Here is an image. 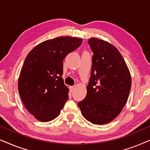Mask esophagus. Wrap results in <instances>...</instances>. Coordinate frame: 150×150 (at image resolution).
I'll use <instances>...</instances> for the list:
<instances>
[{
    "instance_id": "1",
    "label": "esophagus",
    "mask_w": 150,
    "mask_h": 150,
    "mask_svg": "<svg viewBox=\"0 0 150 150\" xmlns=\"http://www.w3.org/2000/svg\"><path fill=\"white\" fill-rule=\"evenodd\" d=\"M69 91L72 92L74 91V86H70V87H69Z\"/></svg>"
}]
</instances>
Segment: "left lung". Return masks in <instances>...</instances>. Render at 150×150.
Here are the masks:
<instances>
[{"label": "left lung", "instance_id": "1", "mask_svg": "<svg viewBox=\"0 0 150 150\" xmlns=\"http://www.w3.org/2000/svg\"><path fill=\"white\" fill-rule=\"evenodd\" d=\"M93 51L91 76L85 99L78 103L84 117L93 124H107L118 116L128 100L131 76L124 58L104 40H88Z\"/></svg>", "mask_w": 150, "mask_h": 150}]
</instances>
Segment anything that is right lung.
<instances>
[{
  "label": "right lung",
  "instance_id": "add662e5",
  "mask_svg": "<svg viewBox=\"0 0 150 150\" xmlns=\"http://www.w3.org/2000/svg\"><path fill=\"white\" fill-rule=\"evenodd\" d=\"M83 40L59 37L36 46L26 56L18 80V91L30 114L40 122L54 120L68 99L62 79L63 61Z\"/></svg>",
  "mask_w": 150,
  "mask_h": 150
}]
</instances>
